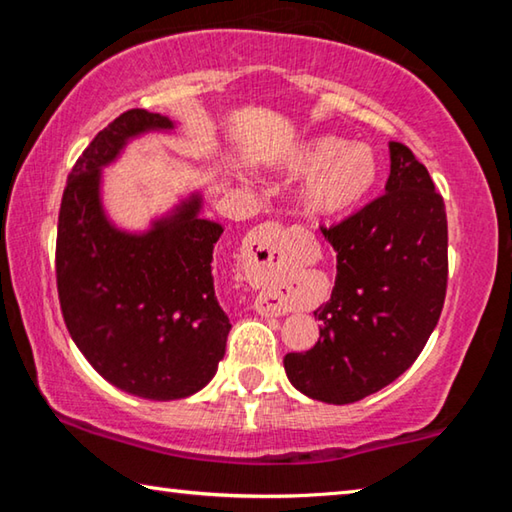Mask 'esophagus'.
Masks as SVG:
<instances>
[{"mask_svg": "<svg viewBox=\"0 0 512 512\" xmlns=\"http://www.w3.org/2000/svg\"><path fill=\"white\" fill-rule=\"evenodd\" d=\"M284 230L282 223L268 221L257 225L255 230H250L248 235V250L253 255V262L262 266L264 271H280L284 266ZM255 311L262 316H282L284 309L280 302H273L271 298L259 296L255 300Z\"/></svg>", "mask_w": 512, "mask_h": 512, "instance_id": "esophagus-1", "label": "esophagus"}]
</instances>
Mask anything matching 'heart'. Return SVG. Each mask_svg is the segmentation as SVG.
<instances>
[{"instance_id": "heart-1", "label": "heart", "mask_w": 512, "mask_h": 512, "mask_svg": "<svg viewBox=\"0 0 512 512\" xmlns=\"http://www.w3.org/2000/svg\"><path fill=\"white\" fill-rule=\"evenodd\" d=\"M289 171L309 176L302 203L316 216H341L366 201L377 187L379 160L366 144H348L325 135L291 153Z\"/></svg>"}]
</instances>
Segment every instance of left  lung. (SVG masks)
<instances>
[{"label": "left lung", "instance_id": "8db88e82", "mask_svg": "<svg viewBox=\"0 0 512 512\" xmlns=\"http://www.w3.org/2000/svg\"><path fill=\"white\" fill-rule=\"evenodd\" d=\"M386 194L332 228V298L314 316L320 336L289 352L284 370L311 400L350 404L381 391L418 359L447 293V214L427 167L388 144Z\"/></svg>", "mask_w": 512, "mask_h": 512}]
</instances>
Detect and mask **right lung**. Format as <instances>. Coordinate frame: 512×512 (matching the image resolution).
Returning <instances> with one entry per match:
<instances>
[{
  "instance_id": "right-lung-1",
  "label": "right lung",
  "mask_w": 512,
  "mask_h": 512,
  "mask_svg": "<svg viewBox=\"0 0 512 512\" xmlns=\"http://www.w3.org/2000/svg\"><path fill=\"white\" fill-rule=\"evenodd\" d=\"M173 121L126 110L76 160L60 201L56 284L76 348L103 379L146 400H180L214 377L230 318L214 293L212 253L223 228L189 196L144 235H128L101 207V167L146 131Z\"/></svg>"
}]
</instances>
